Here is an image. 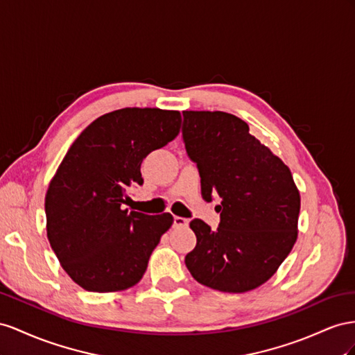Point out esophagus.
Wrapping results in <instances>:
<instances>
[{
	"instance_id": "1",
	"label": "esophagus",
	"mask_w": 355,
	"mask_h": 355,
	"mask_svg": "<svg viewBox=\"0 0 355 355\" xmlns=\"http://www.w3.org/2000/svg\"><path fill=\"white\" fill-rule=\"evenodd\" d=\"M172 225H174V227H186L189 225V220L175 216L174 220H172Z\"/></svg>"
}]
</instances>
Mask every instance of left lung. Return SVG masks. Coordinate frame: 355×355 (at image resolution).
Instances as JSON below:
<instances>
[{
    "mask_svg": "<svg viewBox=\"0 0 355 355\" xmlns=\"http://www.w3.org/2000/svg\"><path fill=\"white\" fill-rule=\"evenodd\" d=\"M183 141L195 162L205 200L218 195L220 223L212 230L193 218L196 247L186 256L200 284L226 293L266 282L297 239L300 195L279 157L223 111H183Z\"/></svg>",
    "mask_w": 355,
    "mask_h": 355,
    "instance_id": "obj_1",
    "label": "left lung"
}]
</instances>
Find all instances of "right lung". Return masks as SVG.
<instances>
[{
    "mask_svg": "<svg viewBox=\"0 0 355 355\" xmlns=\"http://www.w3.org/2000/svg\"><path fill=\"white\" fill-rule=\"evenodd\" d=\"M178 111L121 108L98 117L69 147L46 193L47 238L60 266L87 291L135 286L172 225L169 212L128 211L144 183L141 162L180 132Z\"/></svg>",
    "mask_w": 355,
    "mask_h": 355,
    "instance_id": "obj_1",
    "label": "right lung"
}]
</instances>
